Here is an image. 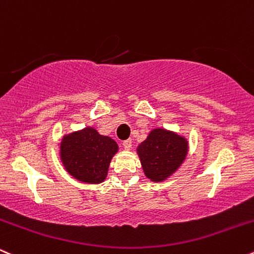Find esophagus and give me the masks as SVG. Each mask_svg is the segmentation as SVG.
<instances>
[{
  "mask_svg": "<svg viewBox=\"0 0 254 254\" xmlns=\"http://www.w3.org/2000/svg\"><path fill=\"white\" fill-rule=\"evenodd\" d=\"M122 145H124L125 150H129V148L132 147V141H130V139L124 140V141H122Z\"/></svg>",
  "mask_w": 254,
  "mask_h": 254,
  "instance_id": "obj_1",
  "label": "esophagus"
}]
</instances>
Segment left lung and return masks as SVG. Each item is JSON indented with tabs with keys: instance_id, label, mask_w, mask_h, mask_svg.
Instances as JSON below:
<instances>
[{
	"instance_id": "left-lung-1",
	"label": "left lung",
	"mask_w": 254,
	"mask_h": 254,
	"mask_svg": "<svg viewBox=\"0 0 254 254\" xmlns=\"http://www.w3.org/2000/svg\"><path fill=\"white\" fill-rule=\"evenodd\" d=\"M187 141L165 129H153L138 147L142 169L154 182L165 180L187 156Z\"/></svg>"
}]
</instances>
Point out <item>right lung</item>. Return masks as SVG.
<instances>
[{"label":"right lung","mask_w":254,"mask_h":254,"mask_svg":"<svg viewBox=\"0 0 254 254\" xmlns=\"http://www.w3.org/2000/svg\"><path fill=\"white\" fill-rule=\"evenodd\" d=\"M62 159L70 175L80 182L96 184L106 178L118 144L94 128L70 134L62 141Z\"/></svg>","instance_id":"obj_1"}]
</instances>
